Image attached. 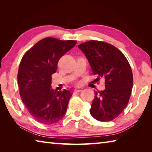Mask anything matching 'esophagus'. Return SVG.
<instances>
[{
    "mask_svg": "<svg viewBox=\"0 0 152 152\" xmlns=\"http://www.w3.org/2000/svg\"><path fill=\"white\" fill-rule=\"evenodd\" d=\"M80 91H82L81 89H75V90H74V93H79V92H80Z\"/></svg>",
    "mask_w": 152,
    "mask_h": 152,
    "instance_id": "obj_1",
    "label": "esophagus"
}]
</instances>
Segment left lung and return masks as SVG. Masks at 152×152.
I'll return each mask as SVG.
<instances>
[{"label":"left lung","mask_w":152,"mask_h":152,"mask_svg":"<svg viewBox=\"0 0 152 152\" xmlns=\"http://www.w3.org/2000/svg\"><path fill=\"white\" fill-rule=\"evenodd\" d=\"M93 74L105 80V89L95 92L90 114L100 121H112L121 114L129 101L133 78L131 68L118 48L103 42L90 40L78 45Z\"/></svg>","instance_id":"obj_1"}]
</instances>
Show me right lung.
<instances>
[{
  "label": "right lung",
  "mask_w": 152,
  "mask_h": 152,
  "mask_svg": "<svg viewBox=\"0 0 152 152\" xmlns=\"http://www.w3.org/2000/svg\"><path fill=\"white\" fill-rule=\"evenodd\" d=\"M77 43L46 38L27 51L19 64L18 82L19 94L28 112L38 122L50 125L66 114L70 92L51 88V75L56 73L60 58Z\"/></svg>",
  "instance_id": "right-lung-1"
}]
</instances>
